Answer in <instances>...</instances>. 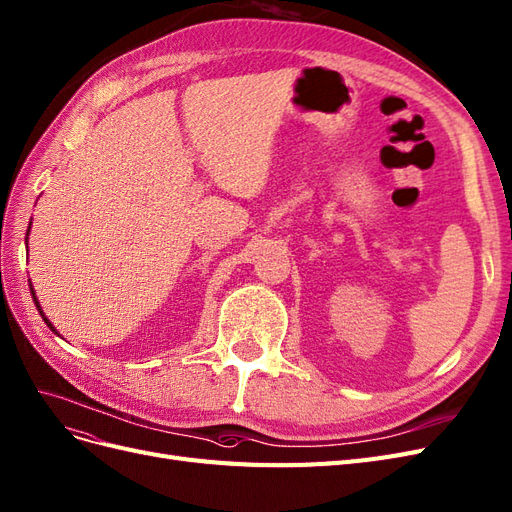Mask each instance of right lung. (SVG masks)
<instances>
[{"label":"right lung","mask_w":512,"mask_h":512,"mask_svg":"<svg viewBox=\"0 0 512 512\" xmlns=\"http://www.w3.org/2000/svg\"><path fill=\"white\" fill-rule=\"evenodd\" d=\"M29 226H31V224H29ZM27 235H29V231H27ZM31 296H33V303H35V305H38V311H40V315L44 317V313H42V309H40V303H38V298H35V292H33V288H31ZM44 322H46V324H48V326L52 328V324H50V322L46 320V317H44ZM52 330H55V328H52ZM55 332H57V330H55ZM57 334H59V332H57Z\"/></svg>","instance_id":"add662e5"}]
</instances>
